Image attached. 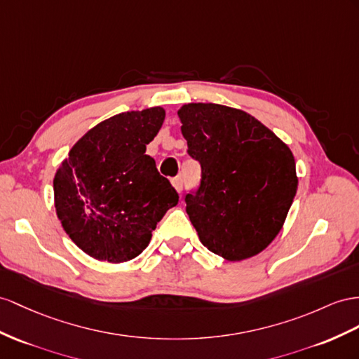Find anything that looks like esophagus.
I'll use <instances>...</instances> for the list:
<instances>
[{
	"label": "esophagus",
	"instance_id": "obj_1",
	"mask_svg": "<svg viewBox=\"0 0 359 359\" xmlns=\"http://www.w3.org/2000/svg\"><path fill=\"white\" fill-rule=\"evenodd\" d=\"M171 183H172L174 189H176L177 192H182V189H183V180H182V177H174L171 180Z\"/></svg>",
	"mask_w": 359,
	"mask_h": 359
}]
</instances>
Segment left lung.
<instances>
[{"label":"left lung","mask_w":359,"mask_h":359,"mask_svg":"<svg viewBox=\"0 0 359 359\" xmlns=\"http://www.w3.org/2000/svg\"><path fill=\"white\" fill-rule=\"evenodd\" d=\"M201 185L187 214L208 250L227 261L256 256L287 219L299 179L292 151L250 114L215 103L177 110Z\"/></svg>","instance_id":"8db88e82"}]
</instances>
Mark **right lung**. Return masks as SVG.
<instances>
[{
    "label": "right lung",
    "instance_id": "1",
    "mask_svg": "<svg viewBox=\"0 0 359 359\" xmlns=\"http://www.w3.org/2000/svg\"><path fill=\"white\" fill-rule=\"evenodd\" d=\"M165 119L161 106L130 110L92 127L54 174V208L63 231L97 261L141 255L179 196L145 154Z\"/></svg>",
    "mask_w": 359,
    "mask_h": 359
}]
</instances>
